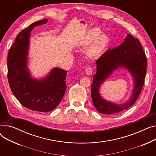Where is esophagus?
Instances as JSON below:
<instances>
[{
	"instance_id": "obj_1",
	"label": "esophagus",
	"mask_w": 156,
	"mask_h": 156,
	"mask_svg": "<svg viewBox=\"0 0 156 156\" xmlns=\"http://www.w3.org/2000/svg\"><path fill=\"white\" fill-rule=\"evenodd\" d=\"M85 73L87 74V75H90L92 74V68L91 67H87L86 69H85Z\"/></svg>"
}]
</instances>
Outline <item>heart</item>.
Returning <instances> with one entry per match:
<instances>
[{"instance_id":"obj_1","label":"heart","mask_w":156,"mask_h":156,"mask_svg":"<svg viewBox=\"0 0 156 156\" xmlns=\"http://www.w3.org/2000/svg\"><path fill=\"white\" fill-rule=\"evenodd\" d=\"M102 31L97 28H92L89 30L87 34L81 39L79 45L86 47L90 45L88 49V55L94 57L99 55L109 44V38L107 35L102 34Z\"/></svg>"}]
</instances>
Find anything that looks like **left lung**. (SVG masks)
<instances>
[{
	"label": "left lung",
	"mask_w": 156,
	"mask_h": 156,
	"mask_svg": "<svg viewBox=\"0 0 156 156\" xmlns=\"http://www.w3.org/2000/svg\"><path fill=\"white\" fill-rule=\"evenodd\" d=\"M124 40L118 47L106 51L96 61L97 73L94 75L91 95L95 108L101 114H116L130 108L138 99L144 83L147 59L141 44L129 34ZM121 67H126L133 75L134 88L129 101L118 105L102 99L99 88L112 71Z\"/></svg>",
	"instance_id": "obj_1"
}]
</instances>
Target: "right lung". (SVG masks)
I'll return each instance as SVG.
<instances>
[{"mask_svg":"<svg viewBox=\"0 0 156 156\" xmlns=\"http://www.w3.org/2000/svg\"><path fill=\"white\" fill-rule=\"evenodd\" d=\"M47 21L35 22L20 32L7 55V78L12 94L27 109L45 112L54 109L62 101L66 90L67 75L66 71L55 68L38 80L33 79L27 69L30 33Z\"/></svg>","mask_w":156,"mask_h":156,"instance_id":"1","label":"right lung"}]
</instances>
